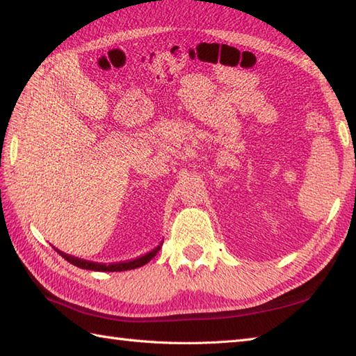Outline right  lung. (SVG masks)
<instances>
[{
  "label": "right lung",
  "mask_w": 356,
  "mask_h": 356,
  "mask_svg": "<svg viewBox=\"0 0 356 356\" xmlns=\"http://www.w3.org/2000/svg\"><path fill=\"white\" fill-rule=\"evenodd\" d=\"M57 250V249H56ZM161 250V245L156 247L154 250H152L150 253H147L144 256H140L138 259L134 261H129V262H120V264H109V266H106V264H98V262H89V261H83V259H79V258H74V256L66 254L60 250H57L62 258H65V261H68L72 266H76L79 268H85V270H94V271H124V270H134L138 267H143L145 266L147 262H150L156 253Z\"/></svg>",
  "instance_id": "add662e5"
}]
</instances>
